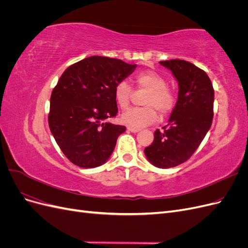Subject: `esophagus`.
Returning <instances> with one entry per match:
<instances>
[{"label": "esophagus", "mask_w": 248, "mask_h": 248, "mask_svg": "<svg viewBox=\"0 0 248 248\" xmlns=\"http://www.w3.org/2000/svg\"><path fill=\"white\" fill-rule=\"evenodd\" d=\"M127 129H128L131 132H139L140 130V128H138V127H133V126H128V127H127Z\"/></svg>", "instance_id": "1"}]
</instances>
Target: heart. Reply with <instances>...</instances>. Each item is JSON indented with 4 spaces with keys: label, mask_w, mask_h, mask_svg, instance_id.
Listing matches in <instances>:
<instances>
[{
    "label": "heart",
    "mask_w": 248,
    "mask_h": 248,
    "mask_svg": "<svg viewBox=\"0 0 248 248\" xmlns=\"http://www.w3.org/2000/svg\"><path fill=\"white\" fill-rule=\"evenodd\" d=\"M139 89L148 91L144 104L147 107L132 108L122 115V121L130 126L142 127L154 123L158 119V110L166 116L175 108L174 92L167 87V80L159 73L145 70L138 73L134 78ZM132 95V88L126 81H120L114 90V97L118 107L122 109L128 108Z\"/></svg>",
    "instance_id": "b5f03b06"
}]
</instances>
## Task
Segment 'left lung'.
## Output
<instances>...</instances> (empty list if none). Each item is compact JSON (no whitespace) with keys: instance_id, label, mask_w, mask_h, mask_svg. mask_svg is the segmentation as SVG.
I'll use <instances>...</instances> for the list:
<instances>
[{"instance_id":"1","label":"left lung","mask_w":248,"mask_h":248,"mask_svg":"<svg viewBox=\"0 0 248 248\" xmlns=\"http://www.w3.org/2000/svg\"><path fill=\"white\" fill-rule=\"evenodd\" d=\"M179 85L176 107L163 131L154 132V140L145 148L148 160L160 169L188 160L212 125L214 89L207 73L184 60L160 61Z\"/></svg>"}]
</instances>
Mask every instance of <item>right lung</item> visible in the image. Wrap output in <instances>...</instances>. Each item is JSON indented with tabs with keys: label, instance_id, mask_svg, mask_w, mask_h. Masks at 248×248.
<instances>
[{
	"label": "right lung",
	"instance_id": "right-lung-1",
	"mask_svg": "<svg viewBox=\"0 0 248 248\" xmlns=\"http://www.w3.org/2000/svg\"><path fill=\"white\" fill-rule=\"evenodd\" d=\"M137 65L92 56L70 65L54 88L49 129L64 155L78 167L106 162L125 126L109 123L118 112L114 90Z\"/></svg>",
	"mask_w": 248,
	"mask_h": 248
}]
</instances>
